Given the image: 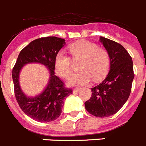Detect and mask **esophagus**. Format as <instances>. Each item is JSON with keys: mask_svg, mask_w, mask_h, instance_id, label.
<instances>
[{"mask_svg": "<svg viewBox=\"0 0 146 146\" xmlns=\"http://www.w3.org/2000/svg\"><path fill=\"white\" fill-rule=\"evenodd\" d=\"M80 91V88H74L73 89V93H77Z\"/></svg>", "mask_w": 146, "mask_h": 146, "instance_id": "1", "label": "esophagus"}]
</instances>
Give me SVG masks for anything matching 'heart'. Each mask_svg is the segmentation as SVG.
I'll use <instances>...</instances> for the list:
<instances>
[{
    "label": "heart",
    "mask_w": 146,
    "mask_h": 146,
    "mask_svg": "<svg viewBox=\"0 0 146 146\" xmlns=\"http://www.w3.org/2000/svg\"><path fill=\"white\" fill-rule=\"evenodd\" d=\"M69 50L74 60L82 59L79 66L80 72L69 77V86H82L89 82L91 77L97 81L105 77L110 67V57L104 49L97 47V45L92 42L81 40L69 45ZM55 69L61 77H69L72 74L70 58L62 52L57 53L55 58Z\"/></svg>",
    "instance_id": "1"
}]
</instances>
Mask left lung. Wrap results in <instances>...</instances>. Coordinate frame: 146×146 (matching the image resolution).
<instances>
[{
  "label": "left lung",
  "mask_w": 146,
  "mask_h": 146,
  "mask_svg": "<svg viewBox=\"0 0 146 146\" xmlns=\"http://www.w3.org/2000/svg\"><path fill=\"white\" fill-rule=\"evenodd\" d=\"M99 41L109 54L110 72L102 82L91 88L92 95L85 105L89 113L104 118L116 113L127 101L135 74L131 57L122 45L102 36Z\"/></svg>",
  "instance_id": "obj_1"
}]
</instances>
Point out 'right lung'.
Segmentation results:
<instances>
[{
  "instance_id": "1",
  "label": "right lung",
  "mask_w": 146,
  "mask_h": 146,
  "mask_svg": "<svg viewBox=\"0 0 146 146\" xmlns=\"http://www.w3.org/2000/svg\"><path fill=\"white\" fill-rule=\"evenodd\" d=\"M65 44V39L56 36H47L32 41L20 51L12 70L15 95L20 108L30 118L39 122H50L61 114L66 97L72 94L71 88L55 75V58ZM39 62L46 65L50 77L45 91L38 96L28 98L20 88L19 74L24 65Z\"/></svg>"
}]
</instances>
